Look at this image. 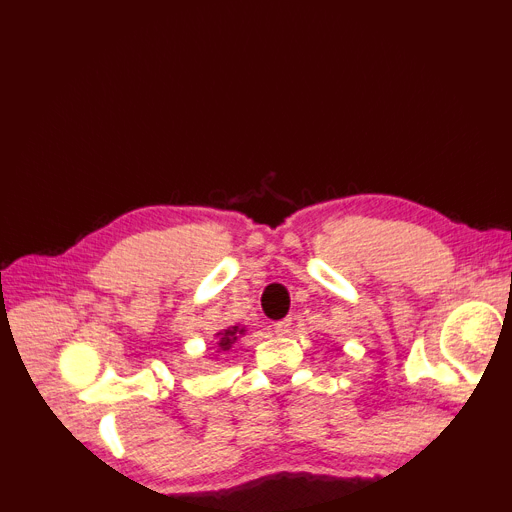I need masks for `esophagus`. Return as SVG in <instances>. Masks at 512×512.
Here are the masks:
<instances>
[{
    "label": "esophagus",
    "instance_id": "esophagus-1",
    "mask_svg": "<svg viewBox=\"0 0 512 512\" xmlns=\"http://www.w3.org/2000/svg\"><path fill=\"white\" fill-rule=\"evenodd\" d=\"M290 326H293V319L286 317V319H282V322L275 324V333L277 335H288L290 333Z\"/></svg>",
    "mask_w": 512,
    "mask_h": 512
}]
</instances>
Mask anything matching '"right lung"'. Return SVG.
I'll return each instance as SVG.
<instances>
[{
  "mask_svg": "<svg viewBox=\"0 0 512 512\" xmlns=\"http://www.w3.org/2000/svg\"><path fill=\"white\" fill-rule=\"evenodd\" d=\"M244 335H246V326H242V324H235V326H228L224 330H219V333H215L217 342L213 344L215 355L219 357V355L228 353V350L233 348V344L237 342V339L244 337Z\"/></svg>",
  "mask_w": 512,
  "mask_h": 512,
  "instance_id": "right-lung-1",
  "label": "right lung"
}]
</instances>
